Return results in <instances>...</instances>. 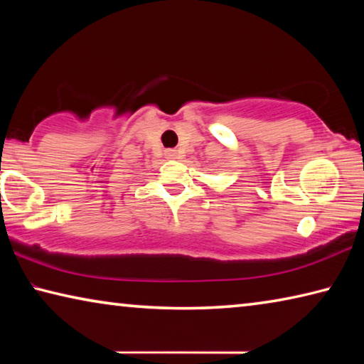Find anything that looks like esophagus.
<instances>
[{
	"mask_svg": "<svg viewBox=\"0 0 364 364\" xmlns=\"http://www.w3.org/2000/svg\"><path fill=\"white\" fill-rule=\"evenodd\" d=\"M167 156H168V159H176L178 152L175 149H170V151H167Z\"/></svg>",
	"mask_w": 364,
	"mask_h": 364,
	"instance_id": "obj_1",
	"label": "esophagus"
}]
</instances>
